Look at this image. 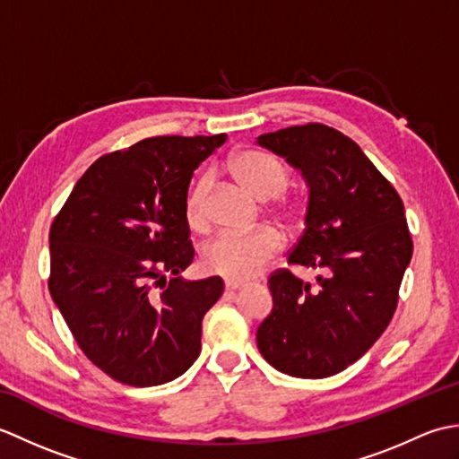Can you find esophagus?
I'll list each match as a JSON object with an SVG mask.
<instances>
[{
  "label": "esophagus",
  "mask_w": 459,
  "mask_h": 459,
  "mask_svg": "<svg viewBox=\"0 0 459 459\" xmlns=\"http://www.w3.org/2000/svg\"><path fill=\"white\" fill-rule=\"evenodd\" d=\"M242 288L240 281H235V280H227L224 281V290L229 291V294H235V291H238Z\"/></svg>",
  "instance_id": "obj_1"
}]
</instances>
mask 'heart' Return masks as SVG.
I'll use <instances>...</instances> for the list:
<instances>
[{
    "label": "heart",
    "instance_id": "b5f03b06",
    "mask_svg": "<svg viewBox=\"0 0 459 459\" xmlns=\"http://www.w3.org/2000/svg\"><path fill=\"white\" fill-rule=\"evenodd\" d=\"M229 169L240 187L258 201L280 197L288 189V169L268 153L247 150L229 160ZM211 175H203L193 183L185 201V217L189 227L204 230L209 227ZM278 217L286 222L296 221L298 211L291 204H281ZM280 237L272 229H258L248 235H221L203 250V266L211 274L242 281L264 268L278 255Z\"/></svg>",
    "mask_w": 459,
    "mask_h": 459
}]
</instances>
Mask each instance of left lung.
<instances>
[{
	"mask_svg": "<svg viewBox=\"0 0 459 459\" xmlns=\"http://www.w3.org/2000/svg\"><path fill=\"white\" fill-rule=\"evenodd\" d=\"M260 148L301 171L306 229L288 264L321 270L317 290L290 270L268 278L274 299L256 341L281 373L324 378L353 365L391 324L412 238L396 189L359 145L324 124L262 134Z\"/></svg>",
	"mask_w": 459,
	"mask_h": 459,
	"instance_id": "8db88e82",
	"label": "left lung"
}]
</instances>
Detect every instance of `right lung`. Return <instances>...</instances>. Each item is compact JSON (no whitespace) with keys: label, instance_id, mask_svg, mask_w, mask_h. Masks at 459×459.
Wrapping results in <instances>:
<instances>
[{"label":"right lung","instance_id":"add662e5","mask_svg":"<svg viewBox=\"0 0 459 459\" xmlns=\"http://www.w3.org/2000/svg\"><path fill=\"white\" fill-rule=\"evenodd\" d=\"M227 135H158L106 153L76 181L48 232V291L76 343L118 383L155 386L201 353L222 280L185 281L195 250L185 201Z\"/></svg>","mask_w":459,"mask_h":459}]
</instances>
